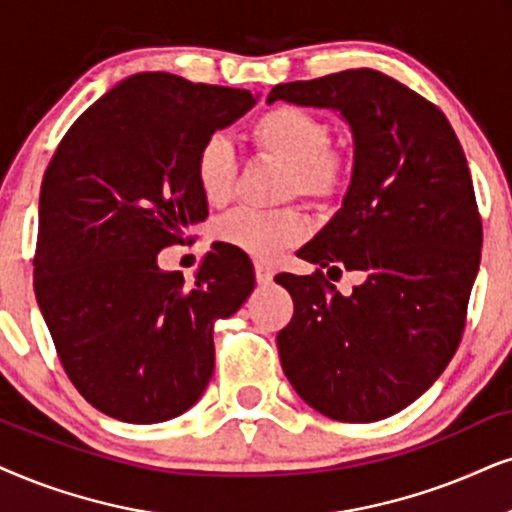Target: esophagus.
Returning a JSON list of instances; mask_svg holds the SVG:
<instances>
[{
    "label": "esophagus",
    "instance_id": "esophagus-1",
    "mask_svg": "<svg viewBox=\"0 0 512 512\" xmlns=\"http://www.w3.org/2000/svg\"><path fill=\"white\" fill-rule=\"evenodd\" d=\"M274 267L267 262H255V276H257V283H262V286H267L271 283V278H274Z\"/></svg>",
    "mask_w": 512,
    "mask_h": 512
}]
</instances>
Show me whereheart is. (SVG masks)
<instances>
[{"instance_id":"b5f03b06","label":"heart","mask_w":512,"mask_h":512,"mask_svg":"<svg viewBox=\"0 0 512 512\" xmlns=\"http://www.w3.org/2000/svg\"><path fill=\"white\" fill-rule=\"evenodd\" d=\"M252 148L262 158L286 167L283 196H300L316 208L338 203L349 184L352 158L345 148L331 146V125L302 106H274L250 125ZM238 160L222 134L203 141L196 155V181L210 205H224L234 196ZM307 236V222L295 208L276 212L236 210L217 224L222 243L260 260H274Z\"/></svg>"}]
</instances>
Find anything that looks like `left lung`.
Masks as SVG:
<instances>
[{
	"instance_id": "obj_1",
	"label": "left lung",
	"mask_w": 512,
	"mask_h": 512,
	"mask_svg": "<svg viewBox=\"0 0 512 512\" xmlns=\"http://www.w3.org/2000/svg\"><path fill=\"white\" fill-rule=\"evenodd\" d=\"M274 101L331 108L352 129L342 208L297 257L367 276L352 296L320 269L276 276L295 302L276 338L283 373L323 416L383 420L428 390L461 342L482 252L468 160L435 103L378 70L276 84Z\"/></svg>"
}]
</instances>
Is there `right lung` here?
Returning a JSON list of instances; mask_svg holds the SVG:
<instances>
[{"mask_svg": "<svg viewBox=\"0 0 512 512\" xmlns=\"http://www.w3.org/2000/svg\"><path fill=\"white\" fill-rule=\"evenodd\" d=\"M255 103L248 89L132 75L73 122L44 172L37 304L70 383L106 416L163 423L210 383L212 326L241 309L255 271L212 243L186 283L158 252L208 217L198 148Z\"/></svg>", "mask_w": 512, "mask_h": 512, "instance_id": "right-lung-1", "label": "right lung"}]
</instances>
